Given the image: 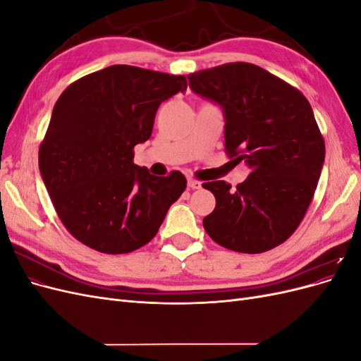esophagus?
<instances>
[{
  "label": "esophagus",
  "mask_w": 361,
  "mask_h": 361,
  "mask_svg": "<svg viewBox=\"0 0 361 361\" xmlns=\"http://www.w3.org/2000/svg\"><path fill=\"white\" fill-rule=\"evenodd\" d=\"M188 187H190L191 190H200V188H202V182L190 178V179H188Z\"/></svg>",
  "instance_id": "34e87169"
}]
</instances>
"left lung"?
Wrapping results in <instances>:
<instances>
[{"mask_svg":"<svg viewBox=\"0 0 361 361\" xmlns=\"http://www.w3.org/2000/svg\"><path fill=\"white\" fill-rule=\"evenodd\" d=\"M194 93L221 106L226 154L250 167L232 188L203 183L215 209L203 227L216 244L239 253H264L297 231L318 185L325 143L305 96L251 63L188 75Z\"/></svg>","mask_w":361,"mask_h":361,"instance_id":"8db88e82","label":"left lung"}]
</instances>
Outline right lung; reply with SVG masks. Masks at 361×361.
Segmentation results:
<instances>
[{"label": "right lung", "mask_w": 361, "mask_h": 361, "mask_svg": "<svg viewBox=\"0 0 361 361\" xmlns=\"http://www.w3.org/2000/svg\"><path fill=\"white\" fill-rule=\"evenodd\" d=\"M187 90L183 75L114 64L71 84L54 105L39 169L73 238L106 255L130 253L158 233L187 188L180 171L161 178L134 164L161 102Z\"/></svg>", "instance_id": "obj_1"}]
</instances>
